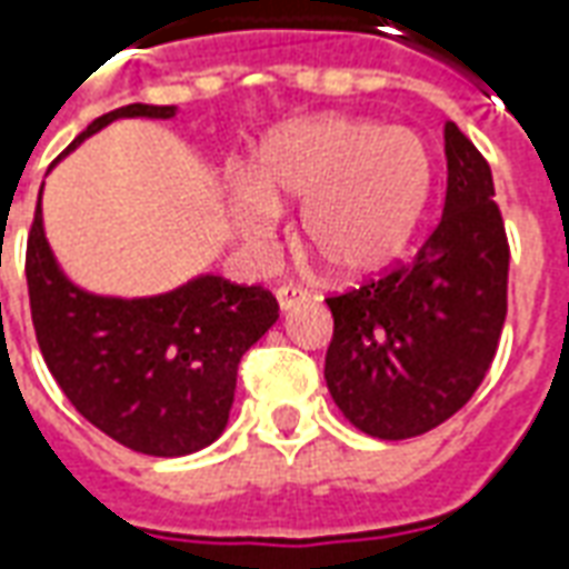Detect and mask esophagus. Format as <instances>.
Listing matches in <instances>:
<instances>
[{
	"label": "esophagus",
	"instance_id": "esophagus-1",
	"mask_svg": "<svg viewBox=\"0 0 569 569\" xmlns=\"http://www.w3.org/2000/svg\"><path fill=\"white\" fill-rule=\"evenodd\" d=\"M310 298V292L305 289V286H296V283H286L277 289V301H280V308L283 310H292L298 308V305H305Z\"/></svg>",
	"mask_w": 569,
	"mask_h": 569
}]
</instances>
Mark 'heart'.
<instances>
[{
  "mask_svg": "<svg viewBox=\"0 0 569 569\" xmlns=\"http://www.w3.org/2000/svg\"><path fill=\"white\" fill-rule=\"evenodd\" d=\"M432 154L415 130L366 118H317L283 128L231 191V216L268 247L277 207L305 203L301 237L335 273L366 277L402 256L427 210Z\"/></svg>",
  "mask_w": 569,
  "mask_h": 569,
  "instance_id": "b5f03b06",
  "label": "heart"
}]
</instances>
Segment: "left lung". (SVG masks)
Segmentation results:
<instances>
[{
    "label": "left lung",
    "mask_w": 569,
    "mask_h": 569,
    "mask_svg": "<svg viewBox=\"0 0 569 569\" xmlns=\"http://www.w3.org/2000/svg\"><path fill=\"white\" fill-rule=\"evenodd\" d=\"M448 191L415 259L326 298V383L375 439H411L457 415L485 381L509 289V237L485 154L445 124Z\"/></svg>",
    "instance_id": "left-lung-1"
}]
</instances>
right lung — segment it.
<instances>
[{"label": "right lung", "instance_id": "right-lung-1", "mask_svg": "<svg viewBox=\"0 0 569 569\" xmlns=\"http://www.w3.org/2000/svg\"><path fill=\"white\" fill-rule=\"evenodd\" d=\"M133 116L170 118L173 106H121L69 149ZM27 286L36 341L63 396L109 439L149 457H182L222 436L237 366L280 317L264 286L224 277L133 301L88 296L57 271L39 203L27 237Z\"/></svg>", "mask_w": 569, "mask_h": 569}]
</instances>
